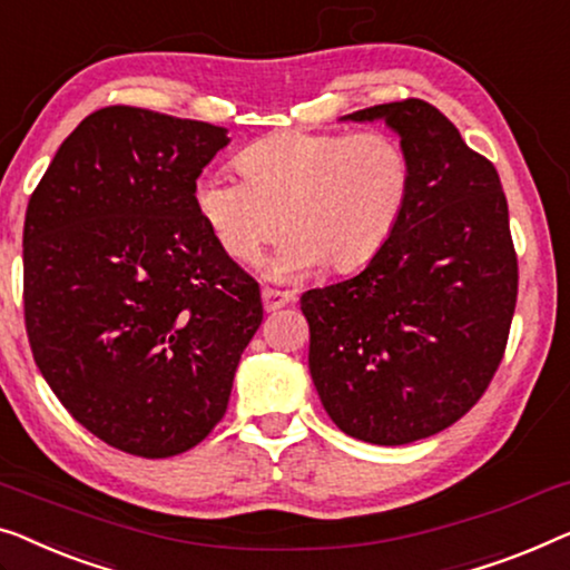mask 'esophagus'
<instances>
[{
	"label": "esophagus",
	"instance_id": "esophagus-1",
	"mask_svg": "<svg viewBox=\"0 0 570 570\" xmlns=\"http://www.w3.org/2000/svg\"><path fill=\"white\" fill-rule=\"evenodd\" d=\"M293 301H295V293H291V291H277V287H265V291H262V303H265V311H279Z\"/></svg>",
	"mask_w": 570,
	"mask_h": 570
}]
</instances>
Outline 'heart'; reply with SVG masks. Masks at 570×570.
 Masks as SVG:
<instances>
[{"mask_svg": "<svg viewBox=\"0 0 570 570\" xmlns=\"http://www.w3.org/2000/svg\"><path fill=\"white\" fill-rule=\"evenodd\" d=\"M244 179L200 175L193 200L230 259L252 265L277 230L291 228L267 262L272 279H301L332 262L357 269L383 249L411 193L406 148L381 130L259 138L236 156Z\"/></svg>", "mask_w": 570, "mask_h": 570, "instance_id": "b5f03b06", "label": "heart"}]
</instances>
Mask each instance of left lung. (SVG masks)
<instances>
[{
  "label": "left lung",
  "instance_id": "obj_1",
  "mask_svg": "<svg viewBox=\"0 0 570 570\" xmlns=\"http://www.w3.org/2000/svg\"><path fill=\"white\" fill-rule=\"evenodd\" d=\"M385 120L411 161L399 226L370 265L301 295L308 367L326 414L370 444H409L465 416L504 357L519 267L493 164L416 97Z\"/></svg>",
  "mask_w": 570,
  "mask_h": 570
}]
</instances>
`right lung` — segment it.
I'll list each match as a JSON object with an SVG mask.
<instances>
[{
  "label": "right lung",
  "mask_w": 570,
  "mask_h": 570,
  "mask_svg": "<svg viewBox=\"0 0 570 570\" xmlns=\"http://www.w3.org/2000/svg\"><path fill=\"white\" fill-rule=\"evenodd\" d=\"M226 128L102 107L32 189L22 301L32 360L115 450L171 458L226 414L262 324L259 283L203 224L193 187Z\"/></svg>",
  "instance_id": "1"
}]
</instances>
